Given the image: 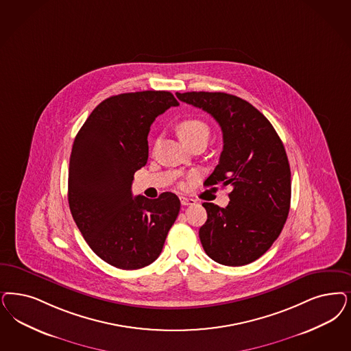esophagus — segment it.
<instances>
[{"label": "esophagus", "instance_id": "1", "mask_svg": "<svg viewBox=\"0 0 351 351\" xmlns=\"http://www.w3.org/2000/svg\"><path fill=\"white\" fill-rule=\"evenodd\" d=\"M180 202H182V206L194 205L195 204L193 198H189V197H180Z\"/></svg>", "mask_w": 351, "mask_h": 351}]
</instances>
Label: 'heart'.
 <instances>
[{"label":"heart","instance_id":"obj_1","mask_svg":"<svg viewBox=\"0 0 351 351\" xmlns=\"http://www.w3.org/2000/svg\"><path fill=\"white\" fill-rule=\"evenodd\" d=\"M176 130L186 145L197 140H208L210 137V127L199 119H184L178 124Z\"/></svg>","mask_w":351,"mask_h":351}]
</instances>
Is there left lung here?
I'll return each instance as SVG.
<instances>
[{
	"instance_id": "obj_1",
	"label": "left lung",
	"mask_w": 351,
	"mask_h": 351,
	"mask_svg": "<svg viewBox=\"0 0 351 351\" xmlns=\"http://www.w3.org/2000/svg\"><path fill=\"white\" fill-rule=\"evenodd\" d=\"M176 97L208 112L223 132V152L205 186L232 185L230 204H202L199 228L206 254L224 266L256 261L276 241L290 208V167L285 147L266 117L240 97L186 92Z\"/></svg>"
}]
</instances>
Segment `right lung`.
<instances>
[{"label": "right lung", "instance_id": "add662e5", "mask_svg": "<svg viewBox=\"0 0 351 351\" xmlns=\"http://www.w3.org/2000/svg\"><path fill=\"white\" fill-rule=\"evenodd\" d=\"M179 106L172 93L144 90L102 101L76 134L69 169V205L89 247L121 269L157 259L180 211L176 194L133 198V175L149 157L158 115Z\"/></svg>", "mask_w": 351, "mask_h": 351}]
</instances>
